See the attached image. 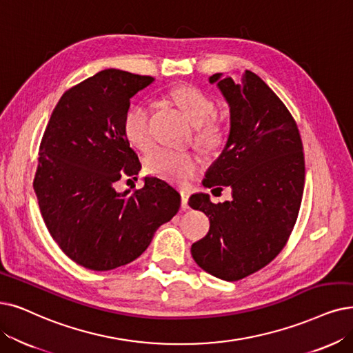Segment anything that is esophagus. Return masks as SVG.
<instances>
[{
    "label": "esophagus",
    "instance_id": "34e87169",
    "mask_svg": "<svg viewBox=\"0 0 353 353\" xmlns=\"http://www.w3.org/2000/svg\"><path fill=\"white\" fill-rule=\"evenodd\" d=\"M188 199H190V191L187 190H182L181 191V205L182 208H188Z\"/></svg>",
    "mask_w": 353,
    "mask_h": 353
}]
</instances>
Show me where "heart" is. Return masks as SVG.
Listing matches in <instances>:
<instances>
[{"mask_svg":"<svg viewBox=\"0 0 353 353\" xmlns=\"http://www.w3.org/2000/svg\"><path fill=\"white\" fill-rule=\"evenodd\" d=\"M171 100L175 103L185 117L195 128H201L199 142L213 145L220 139V125L211 120L214 116V101L201 91L191 85L178 87L171 91ZM149 107L146 104H134L125 111L123 119V132L129 143L137 149H146L150 145L149 130ZM146 169L159 178L187 184L201 168V159L191 152H179L168 148L153 149L145 159Z\"/></svg>","mask_w":353,"mask_h":353,"instance_id":"b5f03b06","label":"heart"}]
</instances>
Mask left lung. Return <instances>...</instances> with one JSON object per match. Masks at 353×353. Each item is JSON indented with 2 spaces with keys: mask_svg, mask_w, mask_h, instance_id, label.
Masks as SVG:
<instances>
[{
  "mask_svg": "<svg viewBox=\"0 0 353 353\" xmlns=\"http://www.w3.org/2000/svg\"><path fill=\"white\" fill-rule=\"evenodd\" d=\"M208 81L229 104L230 130L203 185L230 187L232 200L214 204L208 194L191 195L188 204L210 220L191 255L205 272L239 281L270 263L288 241L304 191L303 143L290 111L258 75L245 70L241 81L223 74Z\"/></svg>",
  "mask_w": 353,
  "mask_h": 353,
  "instance_id": "left-lung-1",
  "label": "left lung"
}]
</instances>
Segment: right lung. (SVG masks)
Instances as JSON below:
<instances>
[{
    "mask_svg": "<svg viewBox=\"0 0 353 353\" xmlns=\"http://www.w3.org/2000/svg\"><path fill=\"white\" fill-rule=\"evenodd\" d=\"M153 81L101 70L61 97L41 139L33 182L41 217L65 255L87 270L130 263L179 210V192L158 176H145L133 192L114 188L142 168L123 119L130 98Z\"/></svg>",
    "mask_w": 353,
    "mask_h": 353,
    "instance_id": "1",
    "label": "right lung"
}]
</instances>
